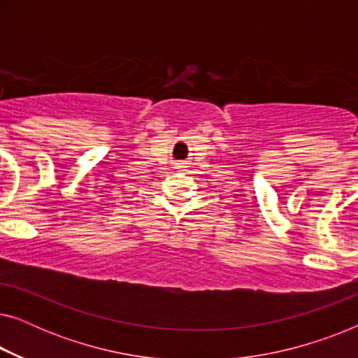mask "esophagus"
<instances>
[{"label":"esophagus","instance_id":"obj_1","mask_svg":"<svg viewBox=\"0 0 358 358\" xmlns=\"http://www.w3.org/2000/svg\"><path fill=\"white\" fill-rule=\"evenodd\" d=\"M178 168H185V163H178Z\"/></svg>","mask_w":358,"mask_h":358}]
</instances>
